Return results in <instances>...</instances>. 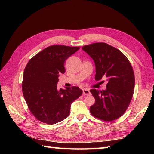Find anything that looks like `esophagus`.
<instances>
[{"label":"esophagus","instance_id":"1","mask_svg":"<svg viewBox=\"0 0 154 154\" xmlns=\"http://www.w3.org/2000/svg\"><path fill=\"white\" fill-rule=\"evenodd\" d=\"M83 95L87 96V95L91 94V92H90L89 90L87 89V88H83Z\"/></svg>","mask_w":154,"mask_h":154}]
</instances>
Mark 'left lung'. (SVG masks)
<instances>
[{
	"label": "left lung",
	"mask_w": 154,
	"mask_h": 154,
	"mask_svg": "<svg viewBox=\"0 0 154 154\" xmlns=\"http://www.w3.org/2000/svg\"><path fill=\"white\" fill-rule=\"evenodd\" d=\"M82 49L94 60L95 80L106 78L108 82L105 90L90 91L95 98V103L90 107L91 113L106 122L119 118L133 96L135 78L131 64L119 50L105 43L85 45Z\"/></svg>",
	"instance_id": "left-lung-1"
}]
</instances>
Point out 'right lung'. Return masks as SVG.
Instances as JSON below:
<instances>
[{
	"mask_svg": "<svg viewBox=\"0 0 154 154\" xmlns=\"http://www.w3.org/2000/svg\"><path fill=\"white\" fill-rule=\"evenodd\" d=\"M79 49L51 45L27 63L23 76V95L31 113L40 122L53 125L66 119L72 102L82 94L78 87H57L60 74L65 72V61Z\"/></svg>",
	"mask_w": 154,
	"mask_h": 154,
	"instance_id": "1",
	"label": "right lung"
}]
</instances>
